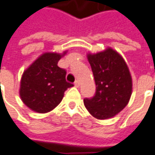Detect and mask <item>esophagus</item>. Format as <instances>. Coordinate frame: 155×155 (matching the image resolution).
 <instances>
[{"label":"esophagus","mask_w":155,"mask_h":155,"mask_svg":"<svg viewBox=\"0 0 155 155\" xmlns=\"http://www.w3.org/2000/svg\"><path fill=\"white\" fill-rule=\"evenodd\" d=\"M80 85H81V83H80L79 81H74V87H79Z\"/></svg>","instance_id":"obj_1"}]
</instances>
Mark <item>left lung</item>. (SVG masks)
<instances>
[{
	"label": "left lung",
	"instance_id": "left-lung-1",
	"mask_svg": "<svg viewBox=\"0 0 155 155\" xmlns=\"http://www.w3.org/2000/svg\"><path fill=\"white\" fill-rule=\"evenodd\" d=\"M96 93L85 99L84 105L93 117L107 120L114 117L128 104L133 92V80L125 60L110 47L95 54L87 53Z\"/></svg>",
	"mask_w": 155,
	"mask_h": 155
}]
</instances>
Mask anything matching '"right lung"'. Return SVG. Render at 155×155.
I'll use <instances>...</instances> for the list:
<instances>
[{
    "label": "right lung",
    "instance_id": "obj_1",
    "mask_svg": "<svg viewBox=\"0 0 155 155\" xmlns=\"http://www.w3.org/2000/svg\"><path fill=\"white\" fill-rule=\"evenodd\" d=\"M68 53L45 52L25 70L19 94L24 104L32 111L46 114L54 109L64 97V92L74 85L66 81V71L57 66Z\"/></svg>",
    "mask_w": 155,
    "mask_h": 155
}]
</instances>
